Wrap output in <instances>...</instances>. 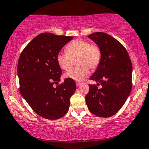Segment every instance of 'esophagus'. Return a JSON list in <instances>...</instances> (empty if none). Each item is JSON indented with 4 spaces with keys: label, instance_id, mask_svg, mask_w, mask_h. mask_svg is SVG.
I'll use <instances>...</instances> for the list:
<instances>
[{
    "label": "esophagus",
    "instance_id": "esophagus-1",
    "mask_svg": "<svg viewBox=\"0 0 149 149\" xmlns=\"http://www.w3.org/2000/svg\"><path fill=\"white\" fill-rule=\"evenodd\" d=\"M81 84V83H80V82H76V86H77V87H79V86H80V85Z\"/></svg>",
    "mask_w": 149,
    "mask_h": 149
}]
</instances>
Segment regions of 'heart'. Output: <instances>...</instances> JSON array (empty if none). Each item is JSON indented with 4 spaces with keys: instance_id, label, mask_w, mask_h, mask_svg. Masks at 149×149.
Here are the masks:
<instances>
[{
    "instance_id": "1",
    "label": "heart",
    "mask_w": 149,
    "mask_h": 149,
    "mask_svg": "<svg viewBox=\"0 0 149 149\" xmlns=\"http://www.w3.org/2000/svg\"><path fill=\"white\" fill-rule=\"evenodd\" d=\"M66 53L59 52L56 55V61L62 70L69 71L72 69L74 60L79 65L67 73V78L81 81L89 74L90 70H95L101 59V51L95 44L83 39H76L71 42L65 47Z\"/></svg>"
}]
</instances>
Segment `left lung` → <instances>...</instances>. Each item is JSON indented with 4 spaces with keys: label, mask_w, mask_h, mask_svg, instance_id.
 <instances>
[{
    "label": "left lung",
    "mask_w": 149,
    "mask_h": 149,
    "mask_svg": "<svg viewBox=\"0 0 149 149\" xmlns=\"http://www.w3.org/2000/svg\"><path fill=\"white\" fill-rule=\"evenodd\" d=\"M101 51V59L96 72L90 77L97 85L89 84L86 102L92 113L98 117L113 116L126 101L132 90V65L126 49L111 36L104 32L90 34Z\"/></svg>",
    "instance_id": "left-lung-1"
}]
</instances>
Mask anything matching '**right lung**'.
<instances>
[{"label": "right lung", "instance_id": "right-lung-1", "mask_svg": "<svg viewBox=\"0 0 149 149\" xmlns=\"http://www.w3.org/2000/svg\"><path fill=\"white\" fill-rule=\"evenodd\" d=\"M72 39V36L42 33L25 47L19 58L20 93L33 111L45 119L64 116L76 89L74 80L69 78L53 87L60 81L62 74L56 55Z\"/></svg>", "mask_w": 149, "mask_h": 149}]
</instances>
